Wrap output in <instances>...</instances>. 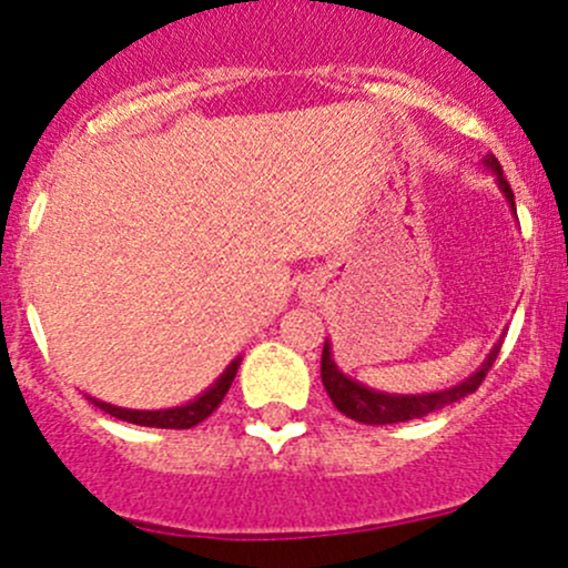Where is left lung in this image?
Instances as JSON below:
<instances>
[{"instance_id": "obj_1", "label": "left lung", "mask_w": 568, "mask_h": 568, "mask_svg": "<svg viewBox=\"0 0 568 568\" xmlns=\"http://www.w3.org/2000/svg\"><path fill=\"white\" fill-rule=\"evenodd\" d=\"M483 166L488 172L496 174V183L501 189L504 199L509 202L515 213V193L509 189L507 178H504L501 164L494 153H488L483 159ZM501 351V339L496 342L494 351L488 353V358L479 364L477 372H471L464 383L453 385V388L445 390H434V394H385V390H375L369 385L358 383V379L347 377L339 366L334 364V355H332V342L326 339L323 345V358H321V379L326 385V394L332 396L334 407L339 409L342 415L353 417V420L366 423V426H385V423H404V420H415V417H423L428 413H436V409L447 407V404L458 402V398L475 394L483 383L485 375L490 372L494 366L496 355Z\"/></svg>"}]
</instances>
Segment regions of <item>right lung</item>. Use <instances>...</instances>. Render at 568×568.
I'll return each mask as SVG.
<instances>
[{
    "label": "right lung",
    "instance_id": "obj_1",
    "mask_svg": "<svg viewBox=\"0 0 568 568\" xmlns=\"http://www.w3.org/2000/svg\"><path fill=\"white\" fill-rule=\"evenodd\" d=\"M242 358L236 355L232 364L223 369V375L215 379L213 385H210L204 394H199L196 398H191V402L180 404V407H170V409H126V407H115V404H108V402H99V398H91L85 396L93 407L104 409V413L118 417V420H126V423H134V426H153V428H191L196 426V423H202L204 417H210L217 409V404L223 402V396L229 394V388H232L234 377H236V369H240Z\"/></svg>",
    "mask_w": 568,
    "mask_h": 568
}]
</instances>
